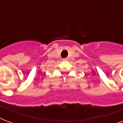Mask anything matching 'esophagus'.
<instances>
[{"mask_svg": "<svg viewBox=\"0 0 123 123\" xmlns=\"http://www.w3.org/2000/svg\"><path fill=\"white\" fill-rule=\"evenodd\" d=\"M62 60H63L64 61H68V58H65V59H63Z\"/></svg>", "mask_w": 123, "mask_h": 123, "instance_id": "34e87169", "label": "esophagus"}]
</instances>
